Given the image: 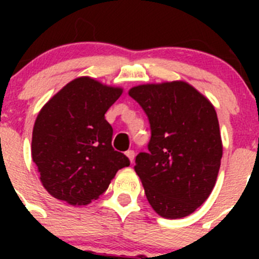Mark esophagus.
<instances>
[{"label":"esophagus","mask_w":259,"mask_h":259,"mask_svg":"<svg viewBox=\"0 0 259 259\" xmlns=\"http://www.w3.org/2000/svg\"><path fill=\"white\" fill-rule=\"evenodd\" d=\"M125 155H126L127 158H129L130 163H133V161H134V158H135V153H134V150H127L126 153H125Z\"/></svg>","instance_id":"1"}]
</instances>
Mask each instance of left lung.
<instances>
[{
    "label": "left lung",
    "mask_w": 259,
    "mask_h": 259,
    "mask_svg": "<svg viewBox=\"0 0 259 259\" xmlns=\"http://www.w3.org/2000/svg\"><path fill=\"white\" fill-rule=\"evenodd\" d=\"M129 95L145 111L151 137L135 171L153 209L168 219L192 214L209 197L223 146L217 113L207 98L184 81L146 83Z\"/></svg>",
    "instance_id": "1"
}]
</instances>
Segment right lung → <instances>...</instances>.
<instances>
[{
	"mask_svg": "<svg viewBox=\"0 0 259 259\" xmlns=\"http://www.w3.org/2000/svg\"><path fill=\"white\" fill-rule=\"evenodd\" d=\"M121 93L91 77H77L41 109L31 153L52 197L71 205L89 204L108 189L119 169L130 165L126 155L114 150L113 127L105 119Z\"/></svg>",
	"mask_w": 259,
	"mask_h": 259,
	"instance_id": "obj_1",
	"label": "right lung"
}]
</instances>
